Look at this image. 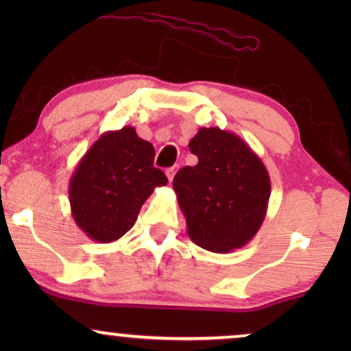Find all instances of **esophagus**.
I'll use <instances>...</instances> for the list:
<instances>
[{"label": "esophagus", "mask_w": 351, "mask_h": 351, "mask_svg": "<svg viewBox=\"0 0 351 351\" xmlns=\"http://www.w3.org/2000/svg\"><path fill=\"white\" fill-rule=\"evenodd\" d=\"M176 172H177V167H176V166H172V167H167V169H166L167 180L172 182V179H174V176H176Z\"/></svg>", "instance_id": "34e87169"}]
</instances>
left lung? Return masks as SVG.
Here are the masks:
<instances>
[{
	"label": "left lung",
	"instance_id": "8db88e82",
	"mask_svg": "<svg viewBox=\"0 0 351 351\" xmlns=\"http://www.w3.org/2000/svg\"><path fill=\"white\" fill-rule=\"evenodd\" d=\"M189 148L198 165L177 172L172 186L190 239L217 254L246 246L267 215L265 165L241 137L220 128H199Z\"/></svg>",
	"mask_w": 351,
	"mask_h": 351
}]
</instances>
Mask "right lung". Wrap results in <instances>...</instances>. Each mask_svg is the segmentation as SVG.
Wrapping results in <instances>:
<instances>
[{"mask_svg": "<svg viewBox=\"0 0 351 351\" xmlns=\"http://www.w3.org/2000/svg\"><path fill=\"white\" fill-rule=\"evenodd\" d=\"M155 148L132 126L104 132L76 165L69 196L75 222L93 241L113 243L136 223L142 204L167 184Z\"/></svg>", "mask_w": 351, "mask_h": 351, "instance_id": "right-lung-1", "label": "right lung"}]
</instances>
